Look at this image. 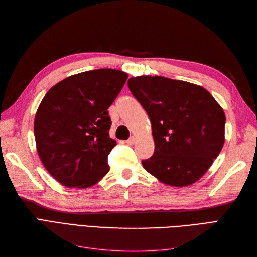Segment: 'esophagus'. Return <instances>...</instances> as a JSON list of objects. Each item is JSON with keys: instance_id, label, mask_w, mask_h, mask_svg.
<instances>
[{"instance_id": "1", "label": "esophagus", "mask_w": 257, "mask_h": 257, "mask_svg": "<svg viewBox=\"0 0 257 257\" xmlns=\"http://www.w3.org/2000/svg\"><path fill=\"white\" fill-rule=\"evenodd\" d=\"M135 142H136V138L134 136H132L130 139H127L126 144L127 145H133V144H135Z\"/></svg>"}]
</instances>
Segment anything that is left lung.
Here are the masks:
<instances>
[{"label":"left lung","instance_id":"left-lung-1","mask_svg":"<svg viewBox=\"0 0 257 257\" xmlns=\"http://www.w3.org/2000/svg\"><path fill=\"white\" fill-rule=\"evenodd\" d=\"M128 88L149 115L154 153L143 161L162 183L183 188L198 181L225 142V113L200 85L162 76H136Z\"/></svg>","mask_w":257,"mask_h":257}]
</instances>
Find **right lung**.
<instances>
[{
    "label": "right lung",
    "mask_w": 257,
    "mask_h": 257,
    "mask_svg": "<svg viewBox=\"0 0 257 257\" xmlns=\"http://www.w3.org/2000/svg\"><path fill=\"white\" fill-rule=\"evenodd\" d=\"M128 75L102 68L69 76L46 93L34 119L36 150L45 168L67 188L85 189L109 172L107 109Z\"/></svg>",
    "instance_id": "add662e5"
}]
</instances>
